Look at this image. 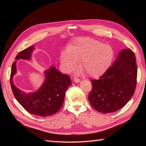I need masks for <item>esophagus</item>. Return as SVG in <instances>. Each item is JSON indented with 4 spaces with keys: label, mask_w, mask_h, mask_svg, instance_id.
Returning a JSON list of instances; mask_svg holds the SVG:
<instances>
[{
    "label": "esophagus",
    "mask_w": 146,
    "mask_h": 146,
    "mask_svg": "<svg viewBox=\"0 0 146 146\" xmlns=\"http://www.w3.org/2000/svg\"><path fill=\"white\" fill-rule=\"evenodd\" d=\"M74 81L76 82V83H78L80 81V80L79 78H76V77H74Z\"/></svg>",
    "instance_id": "esophagus-1"
}]
</instances>
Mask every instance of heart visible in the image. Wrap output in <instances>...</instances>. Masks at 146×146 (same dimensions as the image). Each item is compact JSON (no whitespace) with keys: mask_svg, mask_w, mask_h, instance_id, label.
Instances as JSON below:
<instances>
[{"mask_svg":"<svg viewBox=\"0 0 146 146\" xmlns=\"http://www.w3.org/2000/svg\"><path fill=\"white\" fill-rule=\"evenodd\" d=\"M114 56L112 48L93 38H83L76 39L68 46L66 52L60 55V61L64 68L71 71L79 68L86 76L98 77L102 75L111 64Z\"/></svg>","mask_w":146,"mask_h":146,"instance_id":"heart-1","label":"heart"}]
</instances>
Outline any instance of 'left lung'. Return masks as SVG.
<instances>
[{"label":"left lung","mask_w":146,"mask_h":146,"mask_svg":"<svg viewBox=\"0 0 146 146\" xmlns=\"http://www.w3.org/2000/svg\"><path fill=\"white\" fill-rule=\"evenodd\" d=\"M136 78L137 65L134 52L130 48L123 49L99 79L91 81L92 87L88 96L90 104L102 113L117 111L133 96Z\"/></svg>","instance_id":"8db88e82"}]
</instances>
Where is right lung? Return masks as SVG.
I'll list each match as a JSON object with an SVG mask.
<instances>
[{"label":"right lung","mask_w":146,"mask_h":146,"mask_svg":"<svg viewBox=\"0 0 146 146\" xmlns=\"http://www.w3.org/2000/svg\"><path fill=\"white\" fill-rule=\"evenodd\" d=\"M34 48V46H31L16 55L11 67L10 84L15 98L26 111L34 115L47 117L55 114L62 107L66 91L71 85V80L69 76L61 74L51 66L45 70V81L36 92L26 94L17 88L13 82L16 73V60H30Z\"/></svg>","instance_id":"right-lung-1"}]
</instances>
